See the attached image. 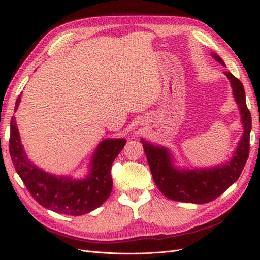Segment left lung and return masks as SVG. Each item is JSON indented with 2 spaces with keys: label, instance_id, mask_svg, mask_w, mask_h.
<instances>
[{
  "label": "left lung",
  "instance_id": "left-lung-1",
  "mask_svg": "<svg viewBox=\"0 0 260 260\" xmlns=\"http://www.w3.org/2000/svg\"><path fill=\"white\" fill-rule=\"evenodd\" d=\"M211 56L225 66L219 55L212 53ZM224 75L231 83L243 124V136L230 161L208 169H178L172 164V155L166 147L155 146L141 139L157 187L172 201L194 204L214 201L239 179L245 166L249 154L251 116L246 106L245 91L242 82L229 72H224Z\"/></svg>",
  "mask_w": 260,
  "mask_h": 260
}]
</instances>
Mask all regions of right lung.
<instances>
[{"label": "right lung", "mask_w": 260, "mask_h": 260, "mask_svg": "<svg viewBox=\"0 0 260 260\" xmlns=\"http://www.w3.org/2000/svg\"><path fill=\"white\" fill-rule=\"evenodd\" d=\"M16 100L15 111L20 103ZM124 139L102 141L94 153L90 174L83 180L56 177L31 162L20 142L16 120L11 119L10 154L14 167L31 196L43 207L58 214L80 216L100 207L111 195L113 180L111 169L116 157L124 146Z\"/></svg>", "instance_id": "right-lung-1"}]
</instances>
